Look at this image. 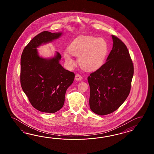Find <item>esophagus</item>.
I'll return each instance as SVG.
<instances>
[{"instance_id":"34e87169","label":"esophagus","mask_w":154,"mask_h":154,"mask_svg":"<svg viewBox=\"0 0 154 154\" xmlns=\"http://www.w3.org/2000/svg\"><path fill=\"white\" fill-rule=\"evenodd\" d=\"M75 79L76 81H80V80H82V76L80 75H79L78 74H76Z\"/></svg>"}]
</instances>
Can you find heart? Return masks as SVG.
Returning <instances> with one entry per match:
<instances>
[{
  "mask_svg": "<svg viewBox=\"0 0 154 154\" xmlns=\"http://www.w3.org/2000/svg\"><path fill=\"white\" fill-rule=\"evenodd\" d=\"M108 43L105 39L94 36H80L74 39L63 53L66 62L69 67L75 64L72 55L78 57L82 68L88 71L100 69L105 64L108 56Z\"/></svg>",
  "mask_w": 154,
  "mask_h": 154,
  "instance_id": "1",
  "label": "heart"
}]
</instances>
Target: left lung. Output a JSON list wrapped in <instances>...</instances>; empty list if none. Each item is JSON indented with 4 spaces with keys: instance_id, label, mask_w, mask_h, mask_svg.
<instances>
[{
    "instance_id": "obj_1",
    "label": "left lung",
    "mask_w": 154,
    "mask_h": 154,
    "mask_svg": "<svg viewBox=\"0 0 154 154\" xmlns=\"http://www.w3.org/2000/svg\"><path fill=\"white\" fill-rule=\"evenodd\" d=\"M113 47L106 62L88 78L92 111L104 116L117 110L131 91L134 66L127 46L112 35Z\"/></svg>"
}]
</instances>
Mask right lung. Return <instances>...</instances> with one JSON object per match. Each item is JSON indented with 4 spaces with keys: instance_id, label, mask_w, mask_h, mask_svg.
I'll return each instance as SVG.
<instances>
[{
    "instance_id": "obj_1",
    "label": "right lung",
    "mask_w": 154,
    "mask_h": 154,
    "mask_svg": "<svg viewBox=\"0 0 154 154\" xmlns=\"http://www.w3.org/2000/svg\"><path fill=\"white\" fill-rule=\"evenodd\" d=\"M62 32L43 31L30 41L21 57L20 82L23 92L34 108L53 113L62 108L67 88L75 74L59 63L62 57L56 52L51 58L39 56L37 48L62 36Z\"/></svg>"
}]
</instances>
